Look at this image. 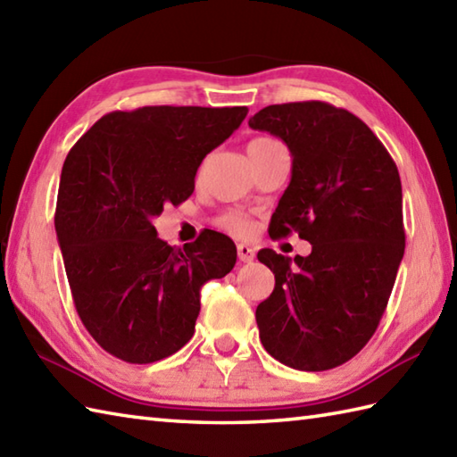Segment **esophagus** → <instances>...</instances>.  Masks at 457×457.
I'll return each instance as SVG.
<instances>
[{"label": "esophagus", "instance_id": "34e87169", "mask_svg": "<svg viewBox=\"0 0 457 457\" xmlns=\"http://www.w3.org/2000/svg\"><path fill=\"white\" fill-rule=\"evenodd\" d=\"M237 257H239V261H244V263H251V261L255 259V249L245 245V244H239L237 245Z\"/></svg>", "mask_w": 457, "mask_h": 457}]
</instances>
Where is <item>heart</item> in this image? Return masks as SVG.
I'll return each instance as SVG.
<instances>
[{"label": "heart", "instance_id": "heart-1", "mask_svg": "<svg viewBox=\"0 0 457 457\" xmlns=\"http://www.w3.org/2000/svg\"><path fill=\"white\" fill-rule=\"evenodd\" d=\"M277 141L273 139H267V137H259V139H253L249 145H273ZM220 226L229 231V234L234 236H249L251 234V221L244 216H237V213H226V216L220 218Z\"/></svg>", "mask_w": 457, "mask_h": 457}]
</instances>
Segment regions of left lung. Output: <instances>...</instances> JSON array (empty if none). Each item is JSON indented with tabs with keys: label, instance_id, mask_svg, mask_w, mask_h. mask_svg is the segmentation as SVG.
<instances>
[{
	"label": "left lung",
	"instance_id": "1",
	"mask_svg": "<svg viewBox=\"0 0 457 457\" xmlns=\"http://www.w3.org/2000/svg\"><path fill=\"white\" fill-rule=\"evenodd\" d=\"M249 128L283 139L293 174L270 218L275 237L312 244L295 261L263 249L275 290L257 306L261 344L300 371L349 361L371 339L404 255L403 188L367 125L326 102L267 105Z\"/></svg>",
	"mask_w": 457,
	"mask_h": 457
}]
</instances>
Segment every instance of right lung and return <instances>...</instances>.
Returning a JSON list of instances; mask_svg holds the SVG:
<instances>
[{"label": "right lung", "instance_id": "right-lung-1", "mask_svg": "<svg viewBox=\"0 0 457 457\" xmlns=\"http://www.w3.org/2000/svg\"><path fill=\"white\" fill-rule=\"evenodd\" d=\"M245 105H145L112 112L76 141L62 164L54 228L82 324L105 352L153 363L188 344L200 288L226 277L237 249L208 229L180 247L153 218L194 192L200 162L234 133Z\"/></svg>", "mask_w": 457, "mask_h": 457}]
</instances>
